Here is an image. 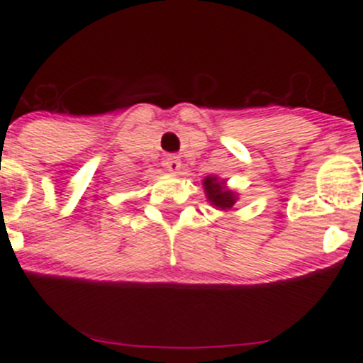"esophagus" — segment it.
<instances>
[{
	"label": "esophagus",
	"instance_id": "esophagus-1",
	"mask_svg": "<svg viewBox=\"0 0 363 363\" xmlns=\"http://www.w3.org/2000/svg\"><path fill=\"white\" fill-rule=\"evenodd\" d=\"M164 167L167 169L169 172H172V174H176V172H178L179 169H182V162H179V158H178V156H174V155H169L167 158L164 160Z\"/></svg>",
	"mask_w": 363,
	"mask_h": 363
}]
</instances>
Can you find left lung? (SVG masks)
<instances>
[{
  "label": "left lung",
  "instance_id": "obj_1",
  "mask_svg": "<svg viewBox=\"0 0 363 363\" xmlns=\"http://www.w3.org/2000/svg\"><path fill=\"white\" fill-rule=\"evenodd\" d=\"M203 187L207 199L219 211H230L238 201V194L227 189V184L223 179H218L216 176H207L203 179Z\"/></svg>",
  "mask_w": 363,
  "mask_h": 363
}]
</instances>
